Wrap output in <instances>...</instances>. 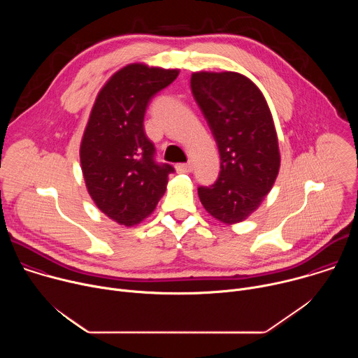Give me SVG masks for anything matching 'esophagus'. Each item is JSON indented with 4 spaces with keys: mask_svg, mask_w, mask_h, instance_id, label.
I'll list each match as a JSON object with an SVG mask.
<instances>
[{
    "mask_svg": "<svg viewBox=\"0 0 358 358\" xmlns=\"http://www.w3.org/2000/svg\"><path fill=\"white\" fill-rule=\"evenodd\" d=\"M192 163L188 162V163H181V164H177V171L178 173H191L192 171Z\"/></svg>",
    "mask_w": 358,
    "mask_h": 358,
    "instance_id": "esophagus-1",
    "label": "esophagus"
}]
</instances>
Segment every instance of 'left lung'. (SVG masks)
<instances>
[{
	"mask_svg": "<svg viewBox=\"0 0 358 358\" xmlns=\"http://www.w3.org/2000/svg\"><path fill=\"white\" fill-rule=\"evenodd\" d=\"M191 92L217 141L221 171L210 187H198L214 218L235 224L259 207L280 167L278 136L262 92L236 72H196Z\"/></svg>",
	"mask_w": 358,
	"mask_h": 358,
	"instance_id": "1",
	"label": "left lung"
}]
</instances>
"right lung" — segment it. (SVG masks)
Segmentation results:
<instances>
[{"instance_id": "1", "label": "right lung", "mask_w": 358, "mask_h": 358, "mask_svg": "<svg viewBox=\"0 0 358 358\" xmlns=\"http://www.w3.org/2000/svg\"><path fill=\"white\" fill-rule=\"evenodd\" d=\"M177 76L178 69L127 65L101 87L93 105L80 144L85 182L97 208L126 227L152 213L174 173L156 160L144 115L151 99Z\"/></svg>"}]
</instances>
